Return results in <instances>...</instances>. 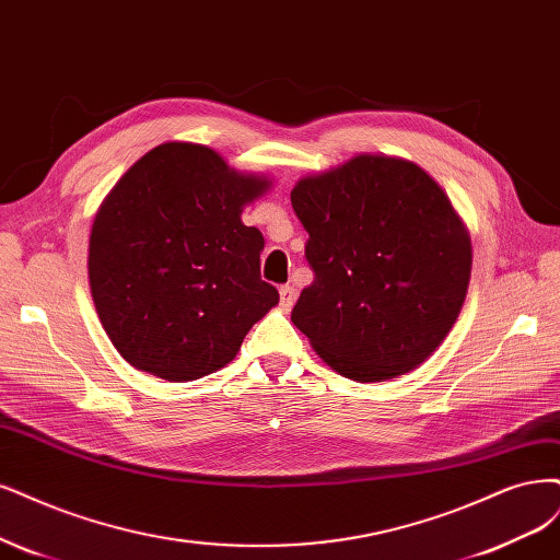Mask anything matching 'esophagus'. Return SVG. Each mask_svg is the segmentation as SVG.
I'll list each match as a JSON object with an SVG mask.
<instances>
[{
  "label": "esophagus",
  "instance_id": "1",
  "mask_svg": "<svg viewBox=\"0 0 560 560\" xmlns=\"http://www.w3.org/2000/svg\"><path fill=\"white\" fill-rule=\"evenodd\" d=\"M294 301H296L294 284H282L280 287V305L284 307V311H289V307L294 305Z\"/></svg>",
  "mask_w": 560,
  "mask_h": 560
}]
</instances>
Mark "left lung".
Segmentation results:
<instances>
[{"mask_svg": "<svg viewBox=\"0 0 560 560\" xmlns=\"http://www.w3.org/2000/svg\"><path fill=\"white\" fill-rule=\"evenodd\" d=\"M315 280L292 322L345 377L415 371L464 307L472 245L442 187L415 162L357 155L292 189Z\"/></svg>", "mask_w": 560, "mask_h": 560, "instance_id": "obj_1", "label": "left lung"}]
</instances>
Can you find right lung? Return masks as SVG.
Masks as SVG:
<instances>
[{"label": "right lung", "instance_id": "1", "mask_svg": "<svg viewBox=\"0 0 560 560\" xmlns=\"http://www.w3.org/2000/svg\"><path fill=\"white\" fill-rule=\"evenodd\" d=\"M199 143L152 148L115 183L90 234V292L115 350L168 382L215 373L280 294L264 236L241 220L268 189Z\"/></svg>", "mask_w": 560, "mask_h": 560}]
</instances>
